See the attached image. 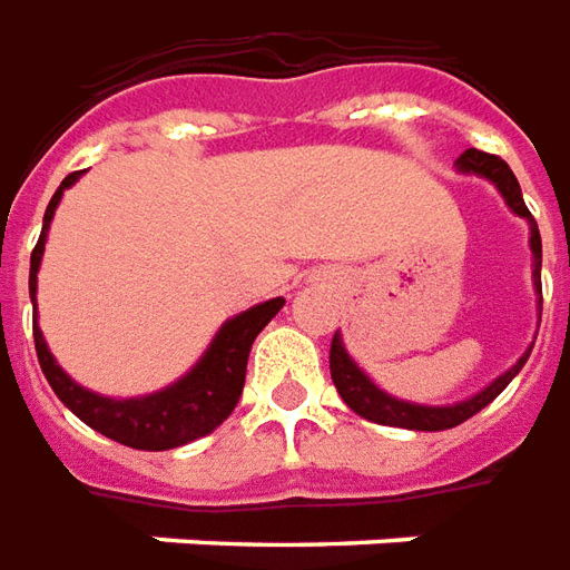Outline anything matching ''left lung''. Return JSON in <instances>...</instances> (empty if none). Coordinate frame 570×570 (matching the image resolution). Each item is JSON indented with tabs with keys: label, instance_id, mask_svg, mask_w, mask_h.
I'll list each match as a JSON object with an SVG mask.
<instances>
[{
	"label": "left lung",
	"instance_id": "1",
	"mask_svg": "<svg viewBox=\"0 0 570 570\" xmlns=\"http://www.w3.org/2000/svg\"><path fill=\"white\" fill-rule=\"evenodd\" d=\"M460 171H472V175H482L488 177L494 187L503 193V199L510 205L512 212L524 217L528 224H531V254H534V285L537 294H540V309H543V288H540V261H543V252H540V233H537V224L531 212H528V205L522 199V189H519V180L510 171V165L503 163L500 156H491V153H482V149H466V153H460L458 159ZM531 356V350L524 353L515 365H512L507 374H500L498 381L485 386L479 395H472L466 402H458V405H445V407H430V405H411V402H399L393 395H386L383 390H377L374 383L362 374L353 358L346 356V350H343L341 337L334 334V341H331V381L337 386V393L346 405L356 411L358 417H365V421L383 423V426H402V430H421V433H439V430H451V426H460L463 421H470L472 414H479L482 407L491 405L494 399H498L503 390H507V383L522 371V365Z\"/></svg>",
	"mask_w": 570,
	"mask_h": 570
}]
</instances>
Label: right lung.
Segmentation results:
<instances>
[{"label": "right lung", "mask_w": 570, "mask_h": 570, "mask_svg": "<svg viewBox=\"0 0 570 570\" xmlns=\"http://www.w3.org/2000/svg\"><path fill=\"white\" fill-rule=\"evenodd\" d=\"M82 171H72L60 180L58 193L51 196L42 220V236L36 242L30 254V297H33L36 313V273L39 261L46 252V233L55 208H58L63 189L76 184V177ZM282 297L266 301V304L252 306L248 313L229 318L224 328L217 331V337L208 346V353L199 358V365L189 371L187 377L171 383L163 393L144 395V399H104L98 393H88L60 371L55 356L48 353L46 337L36 325L33 316V341L36 356L42 365V374L51 383V390L58 393L63 405L72 414L100 435H107L119 445L137 448V451H168V448L187 445L193 439H202L233 414V407L239 402L242 386H245V368H248V353H252L254 337L266 328V322L282 309Z\"/></svg>", "instance_id": "right-lung-1"}]
</instances>
